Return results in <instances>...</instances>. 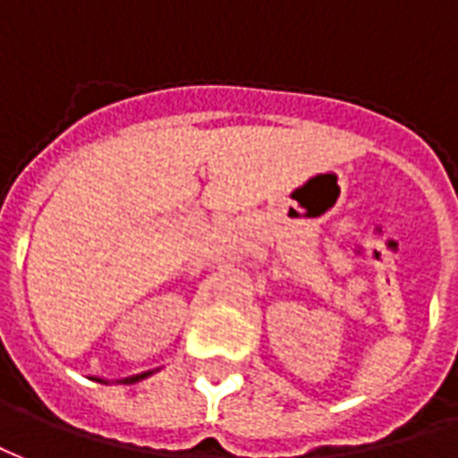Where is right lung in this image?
<instances>
[{
	"mask_svg": "<svg viewBox=\"0 0 458 458\" xmlns=\"http://www.w3.org/2000/svg\"><path fill=\"white\" fill-rule=\"evenodd\" d=\"M153 370H146V373H139V376H129V378H122V380H116V383H123V386H131V383H139V380L143 378H148L151 376ZM99 380V378H97ZM99 383H105V380H99Z\"/></svg>",
	"mask_w": 458,
	"mask_h": 458,
	"instance_id": "1",
	"label": "right lung"
}]
</instances>
